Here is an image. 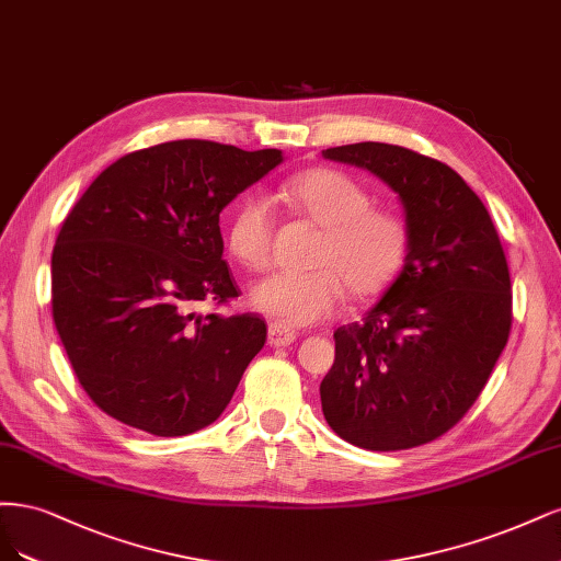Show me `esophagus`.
<instances>
[{
	"mask_svg": "<svg viewBox=\"0 0 561 561\" xmlns=\"http://www.w3.org/2000/svg\"><path fill=\"white\" fill-rule=\"evenodd\" d=\"M296 335H298L296 329L288 327L284 321H273L267 327V342L273 347H288L296 340Z\"/></svg>",
	"mask_w": 561,
	"mask_h": 561,
	"instance_id": "34e87169",
	"label": "esophagus"
}]
</instances>
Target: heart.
I'll use <instances>...</instances> for the list:
<instances>
[{
	"label": "heart",
	"instance_id": "1",
	"mask_svg": "<svg viewBox=\"0 0 561 561\" xmlns=\"http://www.w3.org/2000/svg\"><path fill=\"white\" fill-rule=\"evenodd\" d=\"M284 197L321 228L307 273H277L251 291L256 310L288 323H314L345 300L373 298L399 275L410 228L393 209L373 207L370 191L345 172L310 170L284 184ZM230 256L247 270H265L273 244V211L265 197L247 195L226 228Z\"/></svg>",
	"mask_w": 561,
	"mask_h": 561
}]
</instances>
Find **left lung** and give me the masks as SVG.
I'll use <instances>...</instances> for the list:
<instances>
[{"label":"left lung","instance_id":"1","mask_svg":"<svg viewBox=\"0 0 561 561\" xmlns=\"http://www.w3.org/2000/svg\"><path fill=\"white\" fill-rule=\"evenodd\" d=\"M399 195L410 228L399 277L340 327L319 387L342 440L373 451L440 438L490 379L511 333V273L490 211L445 162L382 141L321 151Z\"/></svg>","mask_w":561,"mask_h":561}]
</instances>
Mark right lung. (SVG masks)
<instances>
[{
    "label": "right lung",
    "mask_w": 561,
    "mask_h": 561,
    "mask_svg": "<svg viewBox=\"0 0 561 561\" xmlns=\"http://www.w3.org/2000/svg\"><path fill=\"white\" fill-rule=\"evenodd\" d=\"M284 160L176 139L118 158L67 214L50 259L53 321L110 417L188 436L221 417L265 345L259 314H195L238 298L219 214Z\"/></svg>",
    "instance_id": "1"
}]
</instances>
